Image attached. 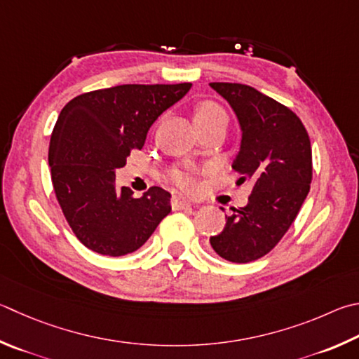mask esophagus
<instances>
[{
    "label": "esophagus",
    "instance_id": "34e87169",
    "mask_svg": "<svg viewBox=\"0 0 359 359\" xmlns=\"http://www.w3.org/2000/svg\"><path fill=\"white\" fill-rule=\"evenodd\" d=\"M171 205L174 210H184V208H190L191 207V202L187 201L185 198H180V196H174L171 199Z\"/></svg>",
    "mask_w": 359,
    "mask_h": 359
}]
</instances>
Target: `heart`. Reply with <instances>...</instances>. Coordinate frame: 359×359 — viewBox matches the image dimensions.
I'll list each match as a JSON object with an SVG mask.
<instances>
[{
    "instance_id": "1",
    "label": "heart",
    "mask_w": 359,
    "mask_h": 359,
    "mask_svg": "<svg viewBox=\"0 0 359 359\" xmlns=\"http://www.w3.org/2000/svg\"><path fill=\"white\" fill-rule=\"evenodd\" d=\"M217 122H227V114L218 103L215 102H202L194 109V123L196 127L199 126H208V123H217ZM171 180L174 185L182 190H191L193 188V179L191 175L184 171H174L171 174Z\"/></svg>"
}]
</instances>
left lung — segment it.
Returning a JSON list of instances; mask_svg holds the SVG:
<instances>
[{"mask_svg":"<svg viewBox=\"0 0 359 359\" xmlns=\"http://www.w3.org/2000/svg\"><path fill=\"white\" fill-rule=\"evenodd\" d=\"M236 113L242 142L232 168L238 182L252 184L248 204L232 208L210 245L229 262L246 264L265 256L289 231L312 180L309 135L287 107L238 83H210Z\"/></svg>","mask_w":359,"mask_h":359,"instance_id":"8db88e82","label":"left lung"}]
</instances>
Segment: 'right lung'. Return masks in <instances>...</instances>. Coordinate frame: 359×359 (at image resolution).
<instances>
[{
	"instance_id": "right-lung-1",
	"label": "right lung",
	"mask_w": 359,
	"mask_h": 359,
	"mask_svg": "<svg viewBox=\"0 0 359 359\" xmlns=\"http://www.w3.org/2000/svg\"><path fill=\"white\" fill-rule=\"evenodd\" d=\"M191 88L121 84L72 99L57 117L48 149L56 199L80 242L103 256L138 250L171 212V194L152 187L135 198L116 187V169L142 149L152 123Z\"/></svg>"
}]
</instances>
